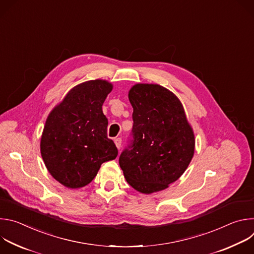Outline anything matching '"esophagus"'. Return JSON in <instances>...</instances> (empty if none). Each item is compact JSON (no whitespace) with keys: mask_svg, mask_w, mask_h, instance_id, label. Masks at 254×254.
Instances as JSON below:
<instances>
[{"mask_svg":"<svg viewBox=\"0 0 254 254\" xmlns=\"http://www.w3.org/2000/svg\"><path fill=\"white\" fill-rule=\"evenodd\" d=\"M115 142H116V146H117V148L120 150V149H121V147H122V138H121V137H117V138H115Z\"/></svg>","mask_w":254,"mask_h":254,"instance_id":"1","label":"esophagus"}]
</instances>
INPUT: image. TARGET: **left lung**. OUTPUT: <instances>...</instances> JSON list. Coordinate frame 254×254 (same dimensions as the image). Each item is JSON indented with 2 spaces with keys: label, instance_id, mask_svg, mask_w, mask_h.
I'll return each mask as SVG.
<instances>
[{
  "label": "left lung",
  "instance_id": "left-lung-1",
  "mask_svg": "<svg viewBox=\"0 0 254 254\" xmlns=\"http://www.w3.org/2000/svg\"><path fill=\"white\" fill-rule=\"evenodd\" d=\"M128 98L133 125L120 166L133 189L151 194L168 188L186 171L194 155V134L182 104L165 87L136 84Z\"/></svg>",
  "mask_w": 254,
  "mask_h": 254
}]
</instances>
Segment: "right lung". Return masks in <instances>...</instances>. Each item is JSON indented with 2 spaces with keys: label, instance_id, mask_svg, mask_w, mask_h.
<instances>
[{
  "label": "right lung",
  "instance_id": "1",
  "mask_svg": "<svg viewBox=\"0 0 254 254\" xmlns=\"http://www.w3.org/2000/svg\"><path fill=\"white\" fill-rule=\"evenodd\" d=\"M113 89L105 80L72 88L49 115L41 137V155L52 177L68 188H80L95 178L102 163L119 154L107 137L102 104Z\"/></svg>",
  "mask_w": 254,
  "mask_h": 254
}]
</instances>
